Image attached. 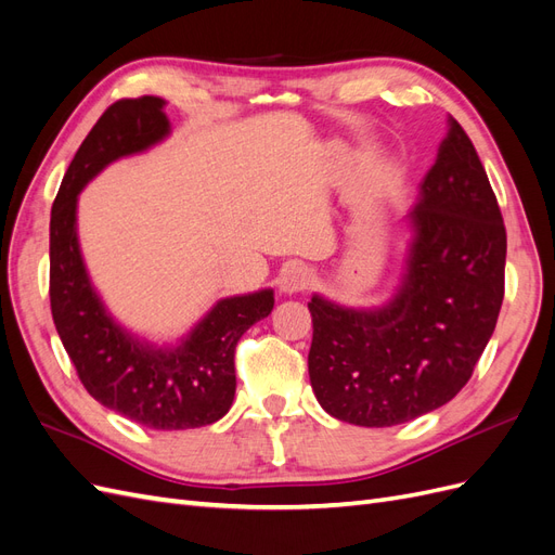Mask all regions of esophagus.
Returning a JSON list of instances; mask_svg holds the SVG:
<instances>
[{
  "label": "esophagus",
  "instance_id": "esophagus-1",
  "mask_svg": "<svg viewBox=\"0 0 555 555\" xmlns=\"http://www.w3.org/2000/svg\"><path fill=\"white\" fill-rule=\"evenodd\" d=\"M310 282H312V278H310L308 268L289 266V268H284L278 278V292L284 296H294V294H300L304 289H308Z\"/></svg>",
  "mask_w": 555,
  "mask_h": 555
}]
</instances>
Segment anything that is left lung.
Returning a JSON list of instances; mask_svg holds the SVG:
<instances>
[{
	"label": "left lung",
	"instance_id": "left-lung-1",
	"mask_svg": "<svg viewBox=\"0 0 555 555\" xmlns=\"http://www.w3.org/2000/svg\"><path fill=\"white\" fill-rule=\"evenodd\" d=\"M396 292L351 308L312 294V391L340 422L386 428L442 408L473 375L505 296L507 233L473 141L449 115L405 217Z\"/></svg>",
	"mask_w": 555,
	"mask_h": 555
}]
</instances>
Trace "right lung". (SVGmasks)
Listing matches in <instances>:
<instances>
[{
	"instance_id": "add662e5",
	"label": "right lung",
	"mask_w": 555,
	"mask_h": 555,
	"mask_svg": "<svg viewBox=\"0 0 555 555\" xmlns=\"http://www.w3.org/2000/svg\"><path fill=\"white\" fill-rule=\"evenodd\" d=\"M159 96L113 104L80 143L50 212V310L88 393L104 408L155 430L220 422L236 396L233 349L268 317L273 289L220 298L176 343L122 326L88 273L78 241V194L108 164L147 153L171 137Z\"/></svg>"
}]
</instances>
